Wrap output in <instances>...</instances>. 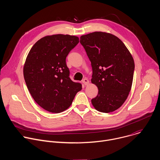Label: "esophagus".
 <instances>
[{
	"label": "esophagus",
	"instance_id": "esophagus-1",
	"mask_svg": "<svg viewBox=\"0 0 160 160\" xmlns=\"http://www.w3.org/2000/svg\"><path fill=\"white\" fill-rule=\"evenodd\" d=\"M82 83H83V84L84 85H88V83H89V81H88V79L85 78V79H83V80H82Z\"/></svg>",
	"mask_w": 160,
	"mask_h": 160
}]
</instances>
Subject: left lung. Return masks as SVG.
<instances>
[{"label":"left lung","instance_id":"obj_1","mask_svg":"<svg viewBox=\"0 0 160 160\" xmlns=\"http://www.w3.org/2000/svg\"><path fill=\"white\" fill-rule=\"evenodd\" d=\"M80 41L91 62V82L98 89L91 100L93 106L103 113L118 109L132 84L134 62L131 52L119 38L106 32L82 35Z\"/></svg>","mask_w":160,"mask_h":160}]
</instances>
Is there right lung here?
<instances>
[{
  "instance_id": "obj_1",
  "label": "right lung",
  "mask_w": 160,
  "mask_h": 160,
  "mask_svg": "<svg viewBox=\"0 0 160 160\" xmlns=\"http://www.w3.org/2000/svg\"><path fill=\"white\" fill-rule=\"evenodd\" d=\"M79 42L68 34H52L39 39L30 49L23 73L35 102L44 110L60 113L67 110L82 85L71 80L66 58Z\"/></svg>"
}]
</instances>
